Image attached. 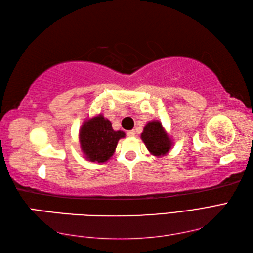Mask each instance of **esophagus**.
<instances>
[{"mask_svg": "<svg viewBox=\"0 0 253 253\" xmlns=\"http://www.w3.org/2000/svg\"><path fill=\"white\" fill-rule=\"evenodd\" d=\"M126 135H127L128 137H134V136H135V131H133V130L127 131V132H126Z\"/></svg>", "mask_w": 253, "mask_h": 253, "instance_id": "obj_1", "label": "esophagus"}]
</instances>
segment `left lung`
Wrapping results in <instances>:
<instances>
[{"label": "left lung", "instance_id": "8db88e82", "mask_svg": "<svg viewBox=\"0 0 253 253\" xmlns=\"http://www.w3.org/2000/svg\"><path fill=\"white\" fill-rule=\"evenodd\" d=\"M140 138L151 155L156 157L168 155L173 146V140L170 139L159 120L148 122L140 135Z\"/></svg>", "mask_w": 253, "mask_h": 253}]
</instances>
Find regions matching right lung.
I'll use <instances>...</instances> for the list:
<instances>
[{
    "label": "right lung",
    "mask_w": 253,
    "mask_h": 253,
    "mask_svg": "<svg viewBox=\"0 0 253 253\" xmlns=\"http://www.w3.org/2000/svg\"><path fill=\"white\" fill-rule=\"evenodd\" d=\"M126 137V133L115 131L112 122L97 115L85 120L79 130L80 148L84 158L91 162L104 163L114 155L120 138Z\"/></svg>",
    "instance_id": "add662e5"
}]
</instances>
